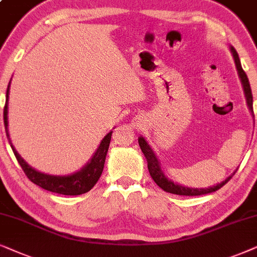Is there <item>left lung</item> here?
Instances as JSON below:
<instances>
[{
  "label": "left lung",
  "mask_w": 257,
  "mask_h": 257,
  "mask_svg": "<svg viewBox=\"0 0 257 257\" xmlns=\"http://www.w3.org/2000/svg\"><path fill=\"white\" fill-rule=\"evenodd\" d=\"M230 50H231L232 56H234V61L236 64V69H237L238 76H240V80L242 82V87H243L245 100H247V104H248L249 109H250V111L252 112V94H251L250 84H249L247 74H245L244 70L242 69L240 59H238V55H237V53H236V50L232 47H230ZM252 116H254V112H252ZM139 145H140V148H141V150H142V153L145 154L147 162H148V170H149L150 176L153 177V180L155 181V183L157 184V186H159L160 188H162V189L164 191H167V193L183 195V196H198V195L214 193V191H216L220 189V188L223 187L224 184L231 179V176L235 174L234 173L231 176L227 177L223 182L218 183L214 187H209V188H200V189H198V188H188V187L180 186V184H175L173 181L168 180L166 176H164L162 169H161L159 160H157L156 155L154 154L153 149L150 148V146L148 145V142L146 141L145 138L140 136Z\"/></svg>",
  "instance_id": "1"
}]
</instances>
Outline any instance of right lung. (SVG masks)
<instances>
[{
    "instance_id": "right-lung-1",
    "label": "right lung",
    "mask_w": 257,
    "mask_h": 257,
    "mask_svg": "<svg viewBox=\"0 0 257 257\" xmlns=\"http://www.w3.org/2000/svg\"><path fill=\"white\" fill-rule=\"evenodd\" d=\"M9 85L7 88V95H6V104L5 109H3V121H5L6 126V134L7 138L9 140L10 147H12L14 155H15L17 162L22 167L23 172L27 175V177L43 189L51 193L62 194V195H81L87 193L93 188L96 182L100 179L102 172H103V167L105 162V156H107L109 143L111 140L112 132L108 133L102 140L100 146L96 152H95L94 156L91 160L84 166L80 172L71 174L68 176H54V175H47V174L40 173L29 166L25 160L22 159L21 155L16 152L10 141L9 133H8V98H9Z\"/></svg>"
}]
</instances>
